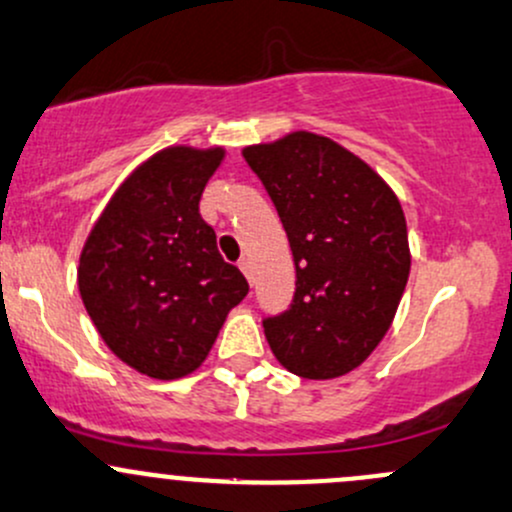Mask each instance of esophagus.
I'll return each instance as SVG.
<instances>
[{
	"mask_svg": "<svg viewBox=\"0 0 512 512\" xmlns=\"http://www.w3.org/2000/svg\"><path fill=\"white\" fill-rule=\"evenodd\" d=\"M238 265H240V270H242V274H245V277H247V279H250V282H252V262H250V260H247V257H242V260L238 262Z\"/></svg>",
	"mask_w": 512,
	"mask_h": 512,
	"instance_id": "esophagus-1",
	"label": "esophagus"
}]
</instances>
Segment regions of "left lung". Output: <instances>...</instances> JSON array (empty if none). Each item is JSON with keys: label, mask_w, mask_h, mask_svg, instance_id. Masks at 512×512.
I'll list each match as a JSON object with an SVG mask.
<instances>
[{"label": "left lung", "mask_w": 512, "mask_h": 512, "mask_svg": "<svg viewBox=\"0 0 512 512\" xmlns=\"http://www.w3.org/2000/svg\"><path fill=\"white\" fill-rule=\"evenodd\" d=\"M287 230L297 292L262 321L274 358L309 380L358 368L383 341L410 277L395 191L333 139L292 132L242 149Z\"/></svg>", "instance_id": "obj_1"}]
</instances>
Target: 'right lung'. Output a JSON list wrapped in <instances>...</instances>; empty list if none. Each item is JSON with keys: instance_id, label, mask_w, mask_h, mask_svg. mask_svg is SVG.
Here are the masks:
<instances>
[{"instance_id": "obj_1", "label": "right lung", "mask_w": 512, "mask_h": 512, "mask_svg": "<svg viewBox=\"0 0 512 512\" xmlns=\"http://www.w3.org/2000/svg\"><path fill=\"white\" fill-rule=\"evenodd\" d=\"M223 157V147L161 149L112 193L80 252L85 311L107 348L147 378L193 373L250 289L198 213Z\"/></svg>"}]
</instances>
